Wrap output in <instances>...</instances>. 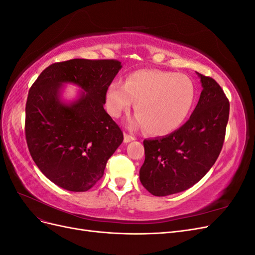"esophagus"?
Segmentation results:
<instances>
[{
	"mask_svg": "<svg viewBox=\"0 0 255 255\" xmlns=\"http://www.w3.org/2000/svg\"><path fill=\"white\" fill-rule=\"evenodd\" d=\"M133 140H135V137H134V136L125 133V142H126V143L130 142V141H133Z\"/></svg>",
	"mask_w": 255,
	"mask_h": 255,
	"instance_id": "obj_1",
	"label": "esophagus"
}]
</instances>
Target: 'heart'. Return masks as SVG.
<instances>
[{"label":"heart","instance_id":"b5f03b06","mask_svg":"<svg viewBox=\"0 0 255 255\" xmlns=\"http://www.w3.org/2000/svg\"><path fill=\"white\" fill-rule=\"evenodd\" d=\"M196 99V87L184 74L160 70H138L129 74L125 84L113 82L106 90L107 112L118 118L134 110L146 133L168 135L179 128L191 112Z\"/></svg>","mask_w":255,"mask_h":255}]
</instances>
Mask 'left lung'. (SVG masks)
<instances>
[{
  "mask_svg": "<svg viewBox=\"0 0 255 255\" xmlns=\"http://www.w3.org/2000/svg\"><path fill=\"white\" fill-rule=\"evenodd\" d=\"M202 91L195 111L179 129L144 139L139 179L150 194L165 197L190 188L217 160L225 141L230 103L219 84L198 73Z\"/></svg>",
  "mask_w": 255,
  "mask_h": 255,
  "instance_id": "1",
  "label": "left lung"
}]
</instances>
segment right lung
Returning <instances> with one entry per match:
<instances>
[{"mask_svg": "<svg viewBox=\"0 0 255 255\" xmlns=\"http://www.w3.org/2000/svg\"><path fill=\"white\" fill-rule=\"evenodd\" d=\"M122 68L115 59L75 58L45 68L32 85L25 106L30 156L57 186L87 191L101 179L123 133L104 110L105 94ZM84 90L71 104L60 100L62 84Z\"/></svg>", "mask_w": 255, "mask_h": 255, "instance_id": "1", "label": "right lung"}]
</instances>
